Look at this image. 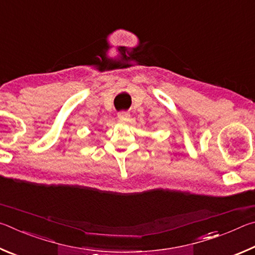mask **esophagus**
<instances>
[{"mask_svg":"<svg viewBox=\"0 0 255 255\" xmlns=\"http://www.w3.org/2000/svg\"><path fill=\"white\" fill-rule=\"evenodd\" d=\"M129 118H130V115H129V112L120 111L118 114V119L122 120V122H128Z\"/></svg>","mask_w":255,"mask_h":255,"instance_id":"esophagus-1","label":"esophagus"}]
</instances>
